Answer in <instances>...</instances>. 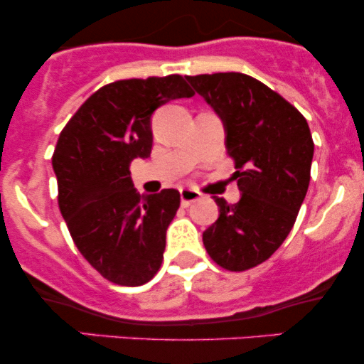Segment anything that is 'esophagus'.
Here are the masks:
<instances>
[{"label": "esophagus", "instance_id": "esophagus-1", "mask_svg": "<svg viewBox=\"0 0 364 364\" xmlns=\"http://www.w3.org/2000/svg\"><path fill=\"white\" fill-rule=\"evenodd\" d=\"M179 196H181V205L188 207L190 203L200 200V196L202 195H200L196 190H191V188H181V190H179Z\"/></svg>", "mask_w": 364, "mask_h": 364}]
</instances>
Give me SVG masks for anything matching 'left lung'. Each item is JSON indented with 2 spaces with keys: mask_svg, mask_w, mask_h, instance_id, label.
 I'll return each mask as SVG.
<instances>
[{
  "mask_svg": "<svg viewBox=\"0 0 364 364\" xmlns=\"http://www.w3.org/2000/svg\"><path fill=\"white\" fill-rule=\"evenodd\" d=\"M186 80L223 121L241 191L232 205L214 196L219 217L203 231V245L217 265L248 270L265 262L294 225L310 185V127L277 92L245 73Z\"/></svg>",
  "mask_w": 364,
  "mask_h": 364,
  "instance_id": "8db88e82",
  "label": "left lung"
}]
</instances>
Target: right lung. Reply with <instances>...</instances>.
Returning a JSON list of instances; mask_svg holds the SVG:
<instances>
[{
	"label": "right lung",
	"mask_w": 364,
	"mask_h": 364,
	"mask_svg": "<svg viewBox=\"0 0 364 364\" xmlns=\"http://www.w3.org/2000/svg\"><path fill=\"white\" fill-rule=\"evenodd\" d=\"M191 95L179 75L112 82L82 104L58 139L61 215L78 252L107 281L141 286L161 269L179 191L139 195L129 164L150 157L154 111Z\"/></svg>",
	"instance_id": "obj_1"
}]
</instances>
